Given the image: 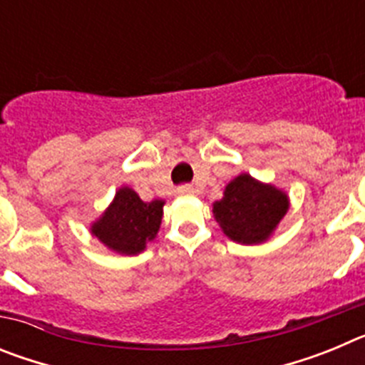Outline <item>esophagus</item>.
<instances>
[{
	"instance_id": "34e87169",
	"label": "esophagus",
	"mask_w": 365,
	"mask_h": 365,
	"mask_svg": "<svg viewBox=\"0 0 365 365\" xmlns=\"http://www.w3.org/2000/svg\"><path fill=\"white\" fill-rule=\"evenodd\" d=\"M177 193H179V195H193V193H195V190H193V186L185 185V186H179V188H177Z\"/></svg>"
}]
</instances>
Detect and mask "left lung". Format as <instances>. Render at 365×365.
Listing matches in <instances>:
<instances>
[{
    "mask_svg": "<svg viewBox=\"0 0 365 365\" xmlns=\"http://www.w3.org/2000/svg\"><path fill=\"white\" fill-rule=\"evenodd\" d=\"M289 210L283 190L259 182L248 173L232 179L222 199L214 202V217L225 235L241 245H259L269 240Z\"/></svg>",
    "mask_w": 365,
    "mask_h": 365,
    "instance_id": "1",
    "label": "left lung"
}]
</instances>
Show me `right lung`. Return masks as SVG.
Wrapping results in <instances>:
<instances>
[{"instance_id": "right-lung-1", "label": "right lung", "mask_w": 365, "mask_h": 365, "mask_svg": "<svg viewBox=\"0 0 365 365\" xmlns=\"http://www.w3.org/2000/svg\"><path fill=\"white\" fill-rule=\"evenodd\" d=\"M163 199L144 202L130 186H122L106 212L91 225V234L109 250L135 256L157 237L163 221Z\"/></svg>"}]
</instances>
